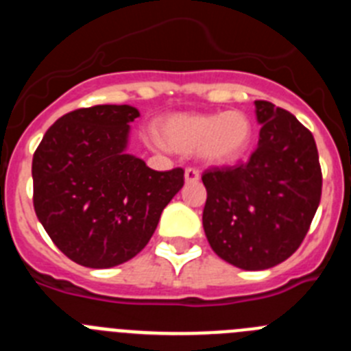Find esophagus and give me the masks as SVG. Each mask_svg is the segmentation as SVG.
Returning <instances> with one entry per match:
<instances>
[{"label":"esophagus","mask_w":351,"mask_h":351,"mask_svg":"<svg viewBox=\"0 0 351 351\" xmlns=\"http://www.w3.org/2000/svg\"><path fill=\"white\" fill-rule=\"evenodd\" d=\"M184 179L186 182H197L198 179H200V172H198L195 167H188V169L184 170Z\"/></svg>","instance_id":"34e87169"}]
</instances>
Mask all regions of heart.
Segmentation results:
<instances>
[{
	"label": "heart",
	"mask_w": 351,
	"mask_h": 351,
	"mask_svg": "<svg viewBox=\"0 0 351 351\" xmlns=\"http://www.w3.org/2000/svg\"><path fill=\"white\" fill-rule=\"evenodd\" d=\"M163 141L176 151H200L213 163H225L243 154L251 138V123L243 112L181 114L161 125Z\"/></svg>",
	"instance_id": "heart-1"
}]
</instances>
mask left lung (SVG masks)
I'll use <instances>...</instances> for the list:
<instances>
[{"label": "left lung", "mask_w": 351, "mask_h": 351, "mask_svg": "<svg viewBox=\"0 0 351 351\" xmlns=\"http://www.w3.org/2000/svg\"><path fill=\"white\" fill-rule=\"evenodd\" d=\"M255 105L262 128L250 160L202 173L207 241L219 258L244 271L271 269L293 255L322 198L313 133L271 101Z\"/></svg>", "instance_id": "obj_1"}]
</instances>
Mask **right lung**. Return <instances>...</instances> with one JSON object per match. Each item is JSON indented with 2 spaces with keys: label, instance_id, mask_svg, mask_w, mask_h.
I'll return each instance as SVG.
<instances>
[{
  "label": "right lung",
  "instance_id": "1",
  "mask_svg": "<svg viewBox=\"0 0 351 351\" xmlns=\"http://www.w3.org/2000/svg\"><path fill=\"white\" fill-rule=\"evenodd\" d=\"M138 116L130 105L77 108L56 121L33 154L36 216L84 267H114L141 253L184 184L181 167L158 172L126 153Z\"/></svg>",
  "mask_w": 351,
  "mask_h": 351
}]
</instances>
